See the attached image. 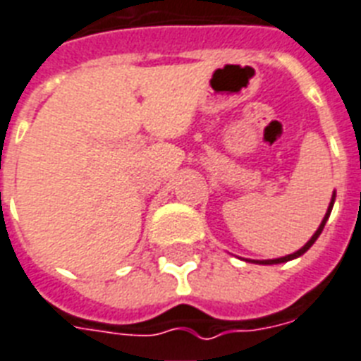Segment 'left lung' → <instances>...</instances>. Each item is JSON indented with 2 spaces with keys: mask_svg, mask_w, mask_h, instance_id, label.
<instances>
[{
  "mask_svg": "<svg viewBox=\"0 0 361 361\" xmlns=\"http://www.w3.org/2000/svg\"><path fill=\"white\" fill-rule=\"evenodd\" d=\"M334 200H336V195L332 196V202H330V206H328V211H326V215H324V219H323V222H321V226H319V230L315 231V233H313V237L312 239H310V241L306 243V245H304L302 248H300V250H297L295 252V254H289V256H283V257H278V259H265V262H254V263H262V265H274V263H283V262H289V259H295V257H298V256H302L304 252L306 250H310V247H312L313 243L317 241V237L321 235V231H323V228H324V224H326V221H328V216H330V211H332V206H334Z\"/></svg>",
  "mask_w": 361,
  "mask_h": 361,
  "instance_id": "1",
  "label": "left lung"
}]
</instances>
